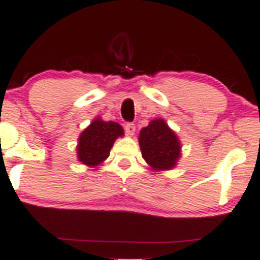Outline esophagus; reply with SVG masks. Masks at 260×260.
Wrapping results in <instances>:
<instances>
[{"instance_id":"34e87169","label":"esophagus","mask_w":260,"mask_h":260,"mask_svg":"<svg viewBox=\"0 0 260 260\" xmlns=\"http://www.w3.org/2000/svg\"><path fill=\"white\" fill-rule=\"evenodd\" d=\"M124 129H125V133H127V136H133L136 132V125L133 124V123H125Z\"/></svg>"}]
</instances>
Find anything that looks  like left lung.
Listing matches in <instances>:
<instances>
[{
    "mask_svg": "<svg viewBox=\"0 0 260 260\" xmlns=\"http://www.w3.org/2000/svg\"><path fill=\"white\" fill-rule=\"evenodd\" d=\"M142 157L154 171L174 168L180 157V143L165 119H153L139 132Z\"/></svg>",
    "mask_w": 260,
    "mask_h": 260,
    "instance_id": "1",
    "label": "left lung"
}]
</instances>
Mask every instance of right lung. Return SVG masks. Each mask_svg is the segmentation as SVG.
Masks as SVG:
<instances>
[{
    "mask_svg": "<svg viewBox=\"0 0 260 260\" xmlns=\"http://www.w3.org/2000/svg\"><path fill=\"white\" fill-rule=\"evenodd\" d=\"M123 135L124 131L118 123L105 122L101 118L93 119L78 138V160L88 167L101 165L108 158L114 141Z\"/></svg>",
    "mask_w": 260,
    "mask_h": 260,
    "instance_id": "obj_1",
    "label": "right lung"
}]
</instances>
